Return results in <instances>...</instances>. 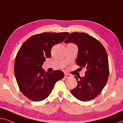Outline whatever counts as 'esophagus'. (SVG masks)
Listing matches in <instances>:
<instances>
[{
  "label": "esophagus",
  "mask_w": 123,
  "mask_h": 123,
  "mask_svg": "<svg viewBox=\"0 0 123 123\" xmlns=\"http://www.w3.org/2000/svg\"><path fill=\"white\" fill-rule=\"evenodd\" d=\"M70 75L68 73H65V75H64V78H69Z\"/></svg>",
  "instance_id": "obj_1"
}]
</instances>
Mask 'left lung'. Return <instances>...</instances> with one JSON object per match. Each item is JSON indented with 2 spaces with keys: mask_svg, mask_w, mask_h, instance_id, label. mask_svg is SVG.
<instances>
[{
  "mask_svg": "<svg viewBox=\"0 0 123 123\" xmlns=\"http://www.w3.org/2000/svg\"><path fill=\"white\" fill-rule=\"evenodd\" d=\"M64 42L78 46L76 64L80 68L86 69L85 77L75 76L78 84L71 93L82 101L93 100L101 92L108 80L109 60L105 49L98 40L83 32H72Z\"/></svg>",
  "mask_w": 123,
  "mask_h": 123,
  "instance_id": "obj_1",
  "label": "left lung"
}]
</instances>
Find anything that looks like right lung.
Returning <instances> with one entry per match:
<instances>
[{
	"mask_svg": "<svg viewBox=\"0 0 123 123\" xmlns=\"http://www.w3.org/2000/svg\"><path fill=\"white\" fill-rule=\"evenodd\" d=\"M69 32H43L34 35L22 45L16 55L14 74L22 93L33 101L48 97L55 84L64 76L61 70L45 72L42 65L51 56L54 45L63 41Z\"/></svg>",
	"mask_w": 123,
	"mask_h": 123,
	"instance_id": "1",
	"label": "right lung"
}]
</instances>
